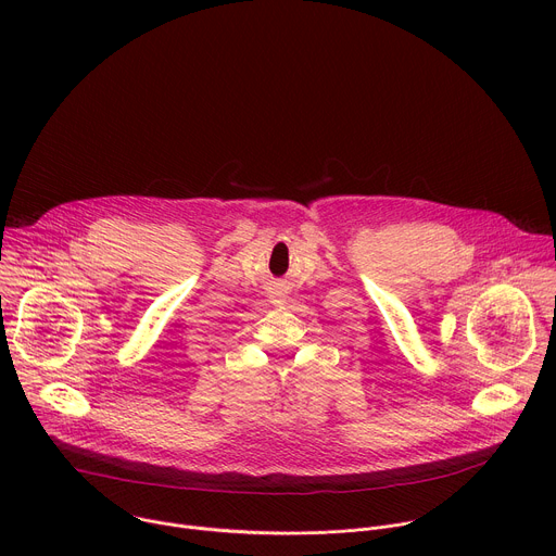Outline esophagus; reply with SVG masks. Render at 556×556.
Here are the masks:
<instances>
[{
  "instance_id": "obj_1",
  "label": "esophagus",
  "mask_w": 556,
  "mask_h": 556,
  "mask_svg": "<svg viewBox=\"0 0 556 556\" xmlns=\"http://www.w3.org/2000/svg\"><path fill=\"white\" fill-rule=\"evenodd\" d=\"M270 296H281V292H279V290H275Z\"/></svg>"
}]
</instances>
